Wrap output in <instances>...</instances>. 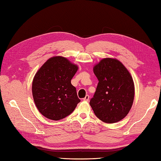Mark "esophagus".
<instances>
[{"mask_svg":"<svg viewBox=\"0 0 161 161\" xmlns=\"http://www.w3.org/2000/svg\"><path fill=\"white\" fill-rule=\"evenodd\" d=\"M88 99H89V96L88 95H86V97L84 98V101H85V102H88Z\"/></svg>","mask_w":161,"mask_h":161,"instance_id":"esophagus-1","label":"esophagus"}]
</instances>
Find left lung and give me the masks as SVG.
I'll use <instances>...</instances> for the list:
<instances>
[{
    "label": "left lung",
    "mask_w": 161,
    "mask_h": 161,
    "mask_svg": "<svg viewBox=\"0 0 161 161\" xmlns=\"http://www.w3.org/2000/svg\"><path fill=\"white\" fill-rule=\"evenodd\" d=\"M98 85L90 105L97 117L114 123L126 117L134 98L131 75L117 59L104 58L93 67Z\"/></svg>",
    "instance_id": "8db88e82"
}]
</instances>
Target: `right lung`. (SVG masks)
Returning <instances> with one entry per match:
<instances>
[{"label":"right lung","mask_w":161,"mask_h":161,"mask_svg":"<svg viewBox=\"0 0 161 161\" xmlns=\"http://www.w3.org/2000/svg\"><path fill=\"white\" fill-rule=\"evenodd\" d=\"M78 66L62 56L51 58L40 67L32 83V94L40 113L58 121L71 114L80 102L71 84Z\"/></svg>","instance_id":"right-lung-1"}]
</instances>
